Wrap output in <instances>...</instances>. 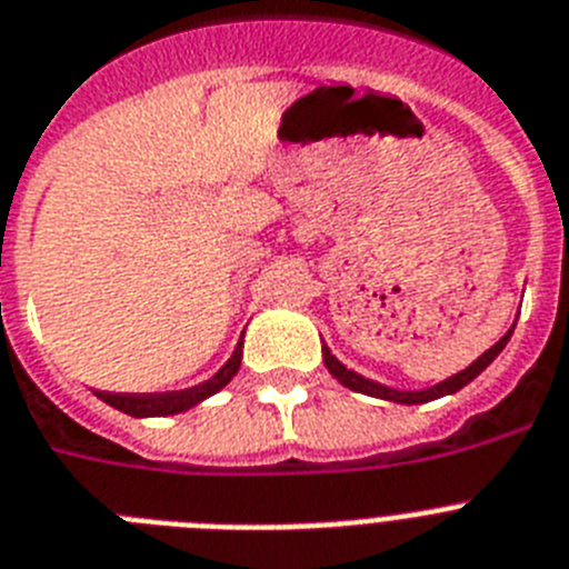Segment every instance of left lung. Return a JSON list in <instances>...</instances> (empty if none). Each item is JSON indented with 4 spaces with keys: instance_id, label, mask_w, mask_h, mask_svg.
<instances>
[{
    "instance_id": "obj_1",
    "label": "left lung",
    "mask_w": 569,
    "mask_h": 569,
    "mask_svg": "<svg viewBox=\"0 0 569 569\" xmlns=\"http://www.w3.org/2000/svg\"><path fill=\"white\" fill-rule=\"evenodd\" d=\"M512 331H516V325H512V328H509V331L503 333V337L489 348V351L480 353L472 366L463 368V371L458 373H451V377H446V380L437 382V386L420 388V391H402V388H391V386H382V382L368 380V377H362V373L345 368L342 362L333 357L328 345H322V359H325V368H328V371H331L345 388H351V391H359V395H368V397H380V400H388V402H402V406H417V402H429V400H437V397L455 395V391H460L463 386H469V382H472L483 368H489V362H492L503 348H507Z\"/></svg>"
}]
</instances>
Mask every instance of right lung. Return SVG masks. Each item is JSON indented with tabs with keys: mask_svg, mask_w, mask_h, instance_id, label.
<instances>
[{
	"mask_svg": "<svg viewBox=\"0 0 569 569\" xmlns=\"http://www.w3.org/2000/svg\"><path fill=\"white\" fill-rule=\"evenodd\" d=\"M241 345H236L232 357L227 359L224 366L212 373L210 380L198 382L192 388H181V391H160V395H111V391H97V397L103 402H109L111 409L123 411L129 417H167V415H181L189 411L192 406L203 402L207 397L218 395L227 382L232 380L241 368Z\"/></svg>",
	"mask_w": 569,
	"mask_h": 569,
	"instance_id": "right-lung-1",
	"label": "right lung"
}]
</instances>
